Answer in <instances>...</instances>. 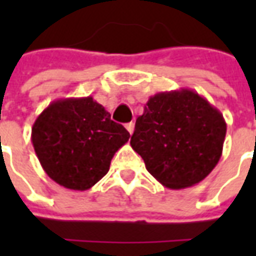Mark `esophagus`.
Returning <instances> with one entry per match:
<instances>
[{
	"label": "esophagus",
	"instance_id": "esophagus-1",
	"mask_svg": "<svg viewBox=\"0 0 256 256\" xmlns=\"http://www.w3.org/2000/svg\"><path fill=\"white\" fill-rule=\"evenodd\" d=\"M126 128H128V133L133 134V132H134V123H133V122L128 123V124H126Z\"/></svg>",
	"mask_w": 256,
	"mask_h": 256
}]
</instances>
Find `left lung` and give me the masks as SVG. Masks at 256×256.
I'll list each match as a JSON object with an SVG mask.
<instances>
[{"label":"left lung","instance_id":"8db88e82","mask_svg":"<svg viewBox=\"0 0 256 256\" xmlns=\"http://www.w3.org/2000/svg\"><path fill=\"white\" fill-rule=\"evenodd\" d=\"M226 136L222 114L190 89L150 96L130 145L170 189L196 185L218 164Z\"/></svg>","mask_w":256,"mask_h":256}]
</instances>
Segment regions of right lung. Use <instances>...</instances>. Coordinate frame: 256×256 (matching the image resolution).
<instances>
[{
  "label": "right lung",
  "mask_w": 256,
  "mask_h": 256,
  "mask_svg": "<svg viewBox=\"0 0 256 256\" xmlns=\"http://www.w3.org/2000/svg\"><path fill=\"white\" fill-rule=\"evenodd\" d=\"M130 138L122 124L93 97L60 98L31 128L36 158L49 178L64 188L88 190L110 170L115 152Z\"/></svg>",
  "instance_id": "obj_1"
}]
</instances>
